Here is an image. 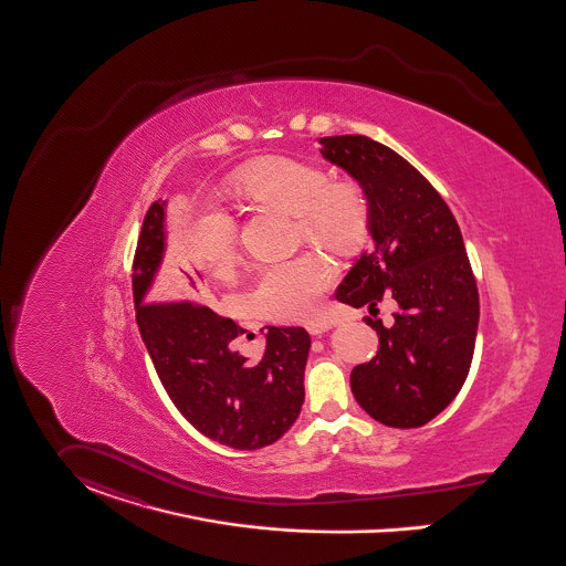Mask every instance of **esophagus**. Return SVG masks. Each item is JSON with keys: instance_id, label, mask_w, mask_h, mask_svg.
<instances>
[{"instance_id": "34e87169", "label": "esophagus", "mask_w": 566, "mask_h": 566, "mask_svg": "<svg viewBox=\"0 0 566 566\" xmlns=\"http://www.w3.org/2000/svg\"><path fill=\"white\" fill-rule=\"evenodd\" d=\"M306 331H308V335L319 337V335L331 331V324L328 322H311V324H306Z\"/></svg>"}]
</instances>
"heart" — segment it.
<instances>
[{"label": "heart", "instance_id": "heart-1", "mask_svg": "<svg viewBox=\"0 0 566 566\" xmlns=\"http://www.w3.org/2000/svg\"><path fill=\"white\" fill-rule=\"evenodd\" d=\"M226 190L253 208H274L294 217L298 242H313L333 255L358 253L374 226L369 190L356 178H328L308 160L270 154L227 176ZM185 251L201 270L226 276L238 262L240 238L231 214L201 206L190 214ZM333 283V268L313 251L287 262L265 265L251 287V304L270 319L294 322L311 317Z\"/></svg>", "mask_w": 566, "mask_h": 566}]
</instances>
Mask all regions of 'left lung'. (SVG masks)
<instances>
[{
  "mask_svg": "<svg viewBox=\"0 0 566 566\" xmlns=\"http://www.w3.org/2000/svg\"><path fill=\"white\" fill-rule=\"evenodd\" d=\"M322 156L365 185L374 249L347 272L337 301L377 313L397 304L369 363L352 369L358 406L397 429L422 427L461 390L479 328V290L451 208L403 156L365 135L322 137Z\"/></svg>",
  "mask_w": 566,
  "mask_h": 566,
  "instance_id": "obj_1",
  "label": "left lung"
}]
</instances>
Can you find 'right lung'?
I'll use <instances>...</instances> for the list:
<instances>
[{"label": "right lung", "mask_w": 566, "mask_h": 566, "mask_svg": "<svg viewBox=\"0 0 566 566\" xmlns=\"http://www.w3.org/2000/svg\"><path fill=\"white\" fill-rule=\"evenodd\" d=\"M165 253V201L146 212L135 260L137 326L154 369L180 415L206 438L238 451L274 444L301 415L311 337L268 326L264 354L251 363L231 349L242 328L192 298L150 301ZM182 283L180 292H189Z\"/></svg>", "instance_id": "add662e5"}]
</instances>
